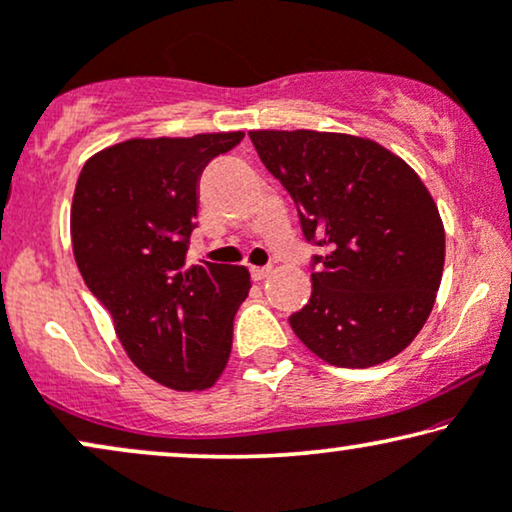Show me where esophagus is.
Instances as JSON below:
<instances>
[{"instance_id":"esophagus-1","label":"esophagus","mask_w":512,"mask_h":512,"mask_svg":"<svg viewBox=\"0 0 512 512\" xmlns=\"http://www.w3.org/2000/svg\"><path fill=\"white\" fill-rule=\"evenodd\" d=\"M271 274V269L269 267H252L250 269V276H252V281H264V278H267Z\"/></svg>"}]
</instances>
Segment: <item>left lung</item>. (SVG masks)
Returning <instances> with one entry per match:
<instances>
[{
  "label": "left lung",
  "mask_w": 512,
  "mask_h": 512,
  "mask_svg": "<svg viewBox=\"0 0 512 512\" xmlns=\"http://www.w3.org/2000/svg\"><path fill=\"white\" fill-rule=\"evenodd\" d=\"M286 186L302 234L328 248L312 297L290 316L297 338L340 368H368L411 345L435 307L444 224L428 186L378 141L316 129H252Z\"/></svg>",
  "instance_id": "1"
}]
</instances>
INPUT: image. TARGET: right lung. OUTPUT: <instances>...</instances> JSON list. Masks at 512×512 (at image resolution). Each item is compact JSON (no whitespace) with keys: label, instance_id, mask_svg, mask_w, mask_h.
I'll list each match as a JSON object with an SVG mask.
<instances>
[{"label":"right lung","instance_id":"right-lung-1","mask_svg":"<svg viewBox=\"0 0 512 512\" xmlns=\"http://www.w3.org/2000/svg\"><path fill=\"white\" fill-rule=\"evenodd\" d=\"M241 139L243 132L127 139L94 153L75 184L77 269L132 364L177 392L217 383L252 286L245 267L186 264L200 172Z\"/></svg>","mask_w":512,"mask_h":512}]
</instances>
